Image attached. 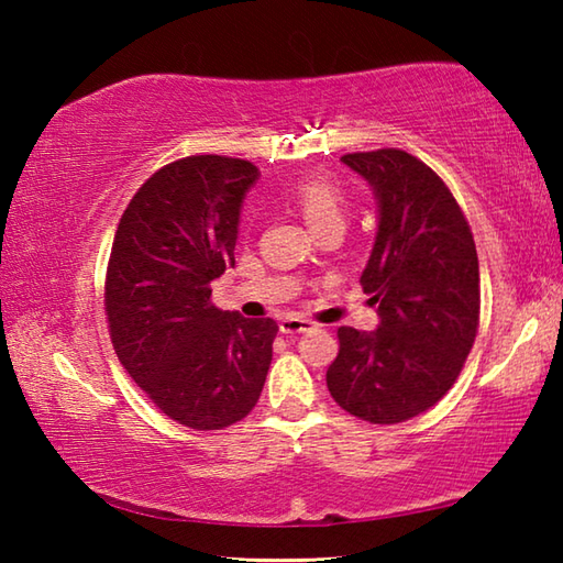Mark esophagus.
<instances>
[{"label":"esophagus","mask_w":563,"mask_h":563,"mask_svg":"<svg viewBox=\"0 0 563 563\" xmlns=\"http://www.w3.org/2000/svg\"><path fill=\"white\" fill-rule=\"evenodd\" d=\"M316 325H312L310 320H302V318H295V316H288L280 320V332L283 335H300V332H308Z\"/></svg>","instance_id":"esophagus-1"}]
</instances>
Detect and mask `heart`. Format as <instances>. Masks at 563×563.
<instances>
[{"label": "heart", "mask_w": 563, "mask_h": 563, "mask_svg": "<svg viewBox=\"0 0 563 563\" xmlns=\"http://www.w3.org/2000/svg\"><path fill=\"white\" fill-rule=\"evenodd\" d=\"M290 201L298 206L312 231L320 233L330 225L345 223V196L322 176H305L290 188Z\"/></svg>", "instance_id": "b5f03b06"}]
</instances>
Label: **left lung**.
I'll return each mask as SVG.
<instances>
[{"instance_id": "left-lung-1", "label": "left lung", "mask_w": 563, "mask_h": 563, "mask_svg": "<svg viewBox=\"0 0 563 563\" xmlns=\"http://www.w3.org/2000/svg\"><path fill=\"white\" fill-rule=\"evenodd\" d=\"M342 164L373 186L379 203L360 278L379 325L338 330L328 389L352 417L397 424L434 407L460 377L479 330V261L452 190L417 156L377 148Z\"/></svg>"}]
</instances>
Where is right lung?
Wrapping results in <instances>:
<instances>
[{
  "label": "right lung",
  "instance_id": "1",
  "mask_svg": "<svg viewBox=\"0 0 563 563\" xmlns=\"http://www.w3.org/2000/svg\"><path fill=\"white\" fill-rule=\"evenodd\" d=\"M251 161L186 156L158 168L123 211L103 285L109 335L133 383L190 430H223L263 393L278 322L216 308L235 265Z\"/></svg>",
  "mask_w": 563,
  "mask_h": 563
}]
</instances>
